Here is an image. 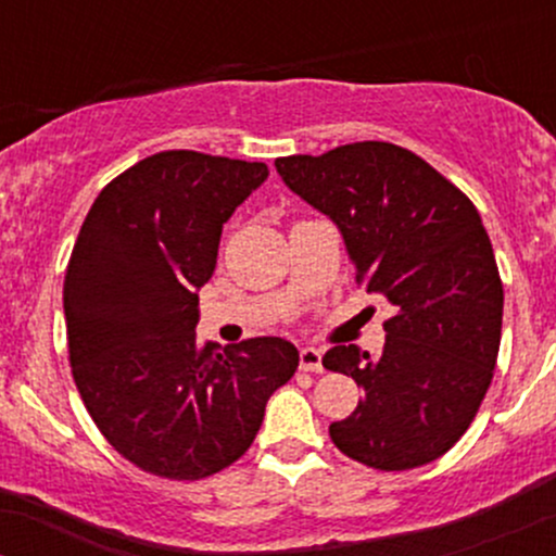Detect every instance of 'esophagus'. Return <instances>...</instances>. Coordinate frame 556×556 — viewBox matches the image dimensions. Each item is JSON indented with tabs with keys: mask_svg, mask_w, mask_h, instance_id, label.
I'll return each mask as SVG.
<instances>
[{
	"mask_svg": "<svg viewBox=\"0 0 556 556\" xmlns=\"http://www.w3.org/2000/svg\"><path fill=\"white\" fill-rule=\"evenodd\" d=\"M321 355L324 353L318 348H303V350H300V368H303V371L321 374L324 371Z\"/></svg>",
	"mask_w": 556,
	"mask_h": 556,
	"instance_id": "1",
	"label": "esophagus"
}]
</instances>
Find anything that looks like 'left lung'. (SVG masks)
Returning <instances> with one entry per match:
<instances>
[{
	"label": "left lung",
	"mask_w": 556,
	"mask_h": 556,
	"mask_svg": "<svg viewBox=\"0 0 556 556\" xmlns=\"http://www.w3.org/2000/svg\"><path fill=\"white\" fill-rule=\"evenodd\" d=\"M287 188L340 227L355 279L394 305L379 355L337 344L324 368L363 400L331 442L376 470L442 457L468 431L500 353L504 290L470 198L431 164L384 140L274 162Z\"/></svg>",
	"instance_id": "8db88e82"
}]
</instances>
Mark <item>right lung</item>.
<instances>
[{"mask_svg": "<svg viewBox=\"0 0 556 556\" xmlns=\"http://www.w3.org/2000/svg\"><path fill=\"white\" fill-rule=\"evenodd\" d=\"M269 177L261 162L162 151L101 190L65 274L73 379L125 460L169 481L219 473L248 452L295 344L195 342L198 290L222 227Z\"/></svg>", "mask_w": 556, "mask_h": 556, "instance_id": "obj_1", "label": "right lung"}]
</instances>
